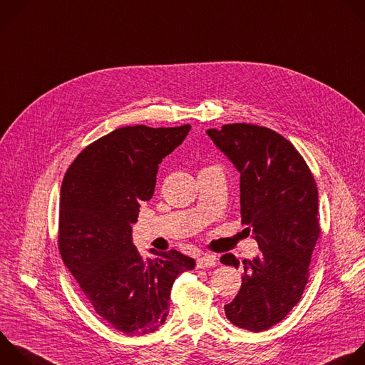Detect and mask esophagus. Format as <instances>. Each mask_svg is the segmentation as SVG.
<instances>
[{"instance_id":"esophagus-1","label":"esophagus","mask_w":365,"mask_h":365,"mask_svg":"<svg viewBox=\"0 0 365 365\" xmlns=\"http://www.w3.org/2000/svg\"><path fill=\"white\" fill-rule=\"evenodd\" d=\"M216 265V258L213 255H203V257H199L197 261H196V267L197 268H212Z\"/></svg>"}]
</instances>
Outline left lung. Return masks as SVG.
<instances>
[{
  "instance_id": "left-lung-1",
  "label": "left lung",
  "mask_w": 365,
  "mask_h": 365,
  "mask_svg": "<svg viewBox=\"0 0 365 365\" xmlns=\"http://www.w3.org/2000/svg\"><path fill=\"white\" fill-rule=\"evenodd\" d=\"M206 133L240 173L242 223L261 250L244 261L240 289L225 314L233 325L261 332L289 314L308 282L321 233L317 183L292 143L268 128L233 123ZM220 262L239 267L232 254Z\"/></svg>"
}]
</instances>
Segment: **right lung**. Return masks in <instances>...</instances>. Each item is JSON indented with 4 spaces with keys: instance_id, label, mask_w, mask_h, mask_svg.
<instances>
[{
    "instance_id": "1",
    "label": "right lung",
    "mask_w": 365,
    "mask_h": 365,
    "mask_svg": "<svg viewBox=\"0 0 365 365\" xmlns=\"http://www.w3.org/2000/svg\"><path fill=\"white\" fill-rule=\"evenodd\" d=\"M179 128L128 126L88 145L61 185L58 250L94 311L129 335L156 331L175 279L196 265L175 250L140 255L132 240L140 203L153 196L162 160L187 136Z\"/></svg>"
}]
</instances>
